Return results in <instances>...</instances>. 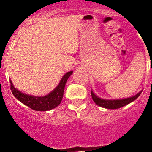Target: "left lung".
<instances>
[{
  "label": "left lung",
  "instance_id": "left-lung-1",
  "mask_svg": "<svg viewBox=\"0 0 152 152\" xmlns=\"http://www.w3.org/2000/svg\"><path fill=\"white\" fill-rule=\"evenodd\" d=\"M142 91H140L137 95H133L132 97L126 98V99H104L99 98V96L95 95L94 91L91 89V97H92L93 101L95 102V104L98 106L103 107L106 109H111V110H115V109L121 108L123 106H126L130 102H132L134 100H136L139 97L140 95L141 94Z\"/></svg>",
  "mask_w": 152,
  "mask_h": 152
}]
</instances>
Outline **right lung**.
<instances>
[{
	"label": "right lung",
	"instance_id": "1",
	"mask_svg": "<svg viewBox=\"0 0 152 152\" xmlns=\"http://www.w3.org/2000/svg\"><path fill=\"white\" fill-rule=\"evenodd\" d=\"M73 72H68L64 74L60 81L59 84L47 95L44 96H34L23 93L14 87L12 80H10V87L13 95L22 103L36 111H47L56 108L59 106L64 95V87L69 77Z\"/></svg>",
	"mask_w": 152,
	"mask_h": 152
}]
</instances>
